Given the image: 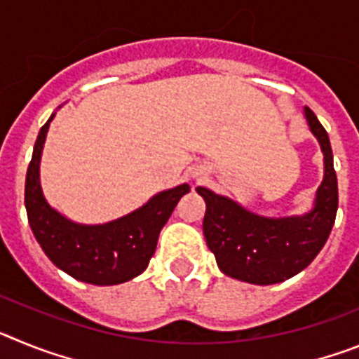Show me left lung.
<instances>
[{"label":"left lung","mask_w":359,"mask_h":359,"mask_svg":"<svg viewBox=\"0 0 359 359\" xmlns=\"http://www.w3.org/2000/svg\"><path fill=\"white\" fill-rule=\"evenodd\" d=\"M304 115L323 152V182L313 210L291 217H262L205 187L196 189L207 203L203 233L219 269L228 277L257 286L284 282L313 262L331 233L338 210L331 142L309 107H304Z\"/></svg>","instance_id":"1"}]
</instances>
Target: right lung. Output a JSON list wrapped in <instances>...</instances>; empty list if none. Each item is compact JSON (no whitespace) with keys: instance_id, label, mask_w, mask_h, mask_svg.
Masks as SVG:
<instances>
[{"instance_id":"1","label":"right lung","mask_w":359,"mask_h":359,"mask_svg":"<svg viewBox=\"0 0 359 359\" xmlns=\"http://www.w3.org/2000/svg\"><path fill=\"white\" fill-rule=\"evenodd\" d=\"M53 116L41 128L25 183V207L37 243L57 268L77 280L115 286L138 277L154 255L161 228L190 187L183 183L158 192L144 207L109 223H73L50 207L39 182L41 154Z\"/></svg>"}]
</instances>
